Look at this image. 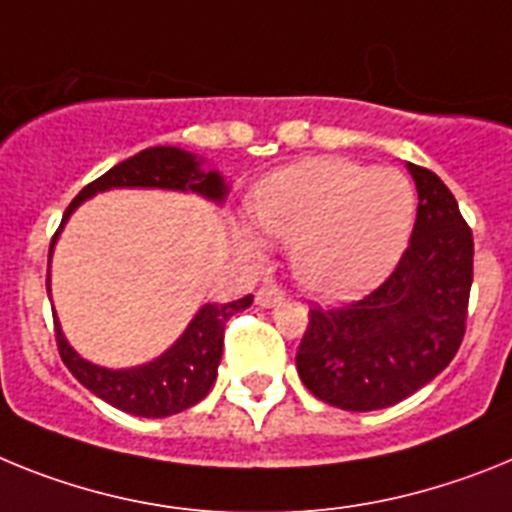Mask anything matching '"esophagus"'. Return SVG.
Masks as SVG:
<instances>
[{"mask_svg":"<svg viewBox=\"0 0 512 512\" xmlns=\"http://www.w3.org/2000/svg\"><path fill=\"white\" fill-rule=\"evenodd\" d=\"M255 301L260 306H275L283 301V291L278 286H262L260 291L255 293Z\"/></svg>","mask_w":512,"mask_h":512,"instance_id":"1","label":"esophagus"}]
</instances>
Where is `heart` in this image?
<instances>
[{
	"label": "heart",
	"mask_w": 512,
	"mask_h": 512,
	"mask_svg": "<svg viewBox=\"0 0 512 512\" xmlns=\"http://www.w3.org/2000/svg\"><path fill=\"white\" fill-rule=\"evenodd\" d=\"M412 182L350 159H309L275 172L252 195L265 234L291 244L296 281L319 299H353L384 278L415 224ZM244 247L260 255L255 237Z\"/></svg>",
	"instance_id": "obj_1"
}]
</instances>
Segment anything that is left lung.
Segmentation results:
<instances>
[{
  "label": "left lung",
  "mask_w": 512,
  "mask_h": 512,
  "mask_svg": "<svg viewBox=\"0 0 512 512\" xmlns=\"http://www.w3.org/2000/svg\"><path fill=\"white\" fill-rule=\"evenodd\" d=\"M417 219L394 273L345 306H311L296 368L306 389L350 412L402 402L459 350L474 278V239L435 172L407 164Z\"/></svg>",
  "instance_id": "8db88e82"
}]
</instances>
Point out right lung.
I'll return each instance as SVG.
<instances>
[{
  "mask_svg": "<svg viewBox=\"0 0 512 512\" xmlns=\"http://www.w3.org/2000/svg\"><path fill=\"white\" fill-rule=\"evenodd\" d=\"M110 188L188 190V193H198L219 203L226 198L224 177L219 172H203L201 162L193 154L175 149V146H151V149L139 151L136 157L115 164L113 170L79 190L77 198L64 211L61 226L66 224V219L79 203ZM59 231H56V237H59ZM56 237L51 239V252ZM51 252H48V262H51ZM48 283L51 281L46 278V291H51ZM250 304L252 296L229 301V304L201 306V311L188 324V330L182 332L180 340L167 353H162L157 361L146 363V366L126 368V371H110V368L84 361L82 355L74 353V348L66 342L56 317H53V332H56V345H59L64 366L95 397L105 399L128 415L170 417L198 404L211 391L216 373H219L226 322Z\"/></svg>",
  "mask_w": 512,
  "mask_h": 512,
  "instance_id": "right-lung-1",
  "label": "right lung"
}]
</instances>
